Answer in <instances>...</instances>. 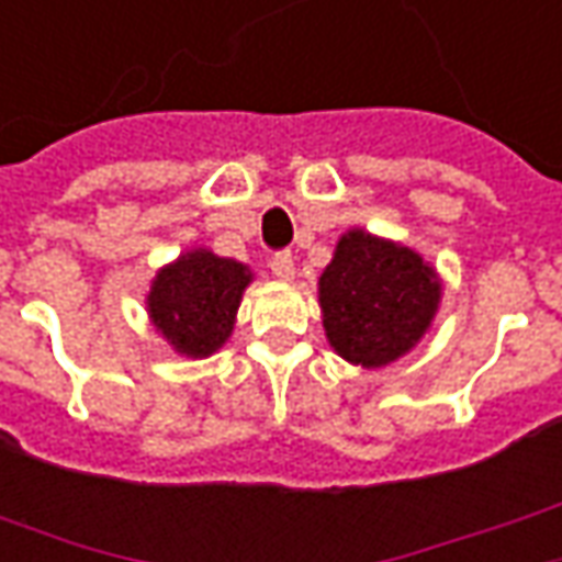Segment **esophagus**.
Masks as SVG:
<instances>
[{
	"label": "esophagus",
	"mask_w": 562,
	"mask_h": 562,
	"mask_svg": "<svg viewBox=\"0 0 562 562\" xmlns=\"http://www.w3.org/2000/svg\"><path fill=\"white\" fill-rule=\"evenodd\" d=\"M270 270H273V277H280V280H292V277H295V258H292V251H277V255L270 258Z\"/></svg>",
	"instance_id": "34e87169"
}]
</instances>
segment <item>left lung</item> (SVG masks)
Masks as SVG:
<instances>
[{
	"label": "left lung",
	"mask_w": 562,
	"mask_h": 562,
	"mask_svg": "<svg viewBox=\"0 0 562 562\" xmlns=\"http://www.w3.org/2000/svg\"><path fill=\"white\" fill-rule=\"evenodd\" d=\"M437 304L440 280L422 255L366 231L345 233L319 277L329 345L366 369L387 366L412 350Z\"/></svg>",
	"instance_id": "8db88e82"
}]
</instances>
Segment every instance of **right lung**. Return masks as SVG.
<instances>
[{"label":"right lung","mask_w":562,"mask_h":562,"mask_svg":"<svg viewBox=\"0 0 562 562\" xmlns=\"http://www.w3.org/2000/svg\"><path fill=\"white\" fill-rule=\"evenodd\" d=\"M251 273L239 261L196 249L162 267L147 307L153 326L187 357H209L231 338L233 316Z\"/></svg>","instance_id":"add662e5"}]
</instances>
